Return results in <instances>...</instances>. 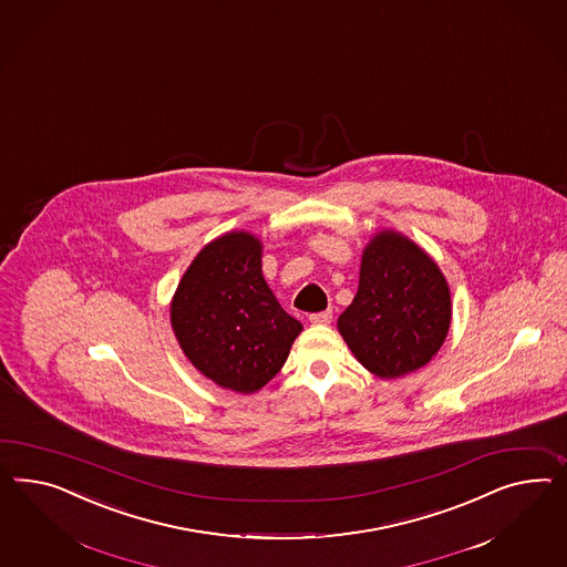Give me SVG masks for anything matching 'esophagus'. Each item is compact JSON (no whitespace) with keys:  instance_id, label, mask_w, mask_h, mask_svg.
<instances>
[{"instance_id":"obj_1","label":"esophagus","mask_w":567,"mask_h":567,"mask_svg":"<svg viewBox=\"0 0 567 567\" xmlns=\"http://www.w3.org/2000/svg\"><path fill=\"white\" fill-rule=\"evenodd\" d=\"M309 322L316 323V326H328V323L332 322V309L311 313V316H309Z\"/></svg>"}]
</instances>
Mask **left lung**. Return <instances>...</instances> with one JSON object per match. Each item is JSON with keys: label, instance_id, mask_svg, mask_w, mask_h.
Segmentation results:
<instances>
[{"label": "left lung", "instance_id": "obj_1", "mask_svg": "<svg viewBox=\"0 0 567 567\" xmlns=\"http://www.w3.org/2000/svg\"><path fill=\"white\" fill-rule=\"evenodd\" d=\"M452 322L440 266L396 230H380L363 249L359 289L338 332L373 375L394 380L427 365Z\"/></svg>", "mask_w": 567, "mask_h": 567}]
</instances>
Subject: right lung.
Returning <instances> with one entry per match:
<instances>
[{
    "label": "right lung",
    "instance_id": "right-lung-1",
    "mask_svg": "<svg viewBox=\"0 0 567 567\" xmlns=\"http://www.w3.org/2000/svg\"><path fill=\"white\" fill-rule=\"evenodd\" d=\"M177 342L202 375L254 394L282 369L303 330L261 275V241L230 230L204 245L171 301Z\"/></svg>",
    "mask_w": 567,
    "mask_h": 567
}]
</instances>
